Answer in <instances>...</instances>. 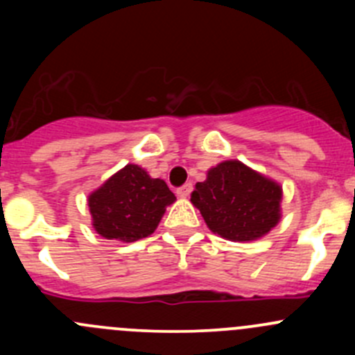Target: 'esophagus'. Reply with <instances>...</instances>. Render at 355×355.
I'll use <instances>...</instances> for the list:
<instances>
[{
  "label": "esophagus",
  "instance_id": "esophagus-1",
  "mask_svg": "<svg viewBox=\"0 0 355 355\" xmlns=\"http://www.w3.org/2000/svg\"><path fill=\"white\" fill-rule=\"evenodd\" d=\"M191 192H192V184H185L178 189L177 194H178V198H189V196H191Z\"/></svg>",
  "mask_w": 355,
  "mask_h": 355
}]
</instances>
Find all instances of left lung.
Listing matches in <instances>:
<instances>
[{"label": "left lung", "instance_id": "8db88e82", "mask_svg": "<svg viewBox=\"0 0 355 355\" xmlns=\"http://www.w3.org/2000/svg\"><path fill=\"white\" fill-rule=\"evenodd\" d=\"M282 198V185L273 178L242 161L227 159L207 170L191 200L213 234L232 242H252L278 225Z\"/></svg>", "mask_w": 355, "mask_h": 355}]
</instances>
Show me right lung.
I'll return each mask as SVG.
<instances>
[{"instance_id":"right-lung-1","label":"right lung","mask_w":355,"mask_h":355,"mask_svg":"<svg viewBox=\"0 0 355 355\" xmlns=\"http://www.w3.org/2000/svg\"><path fill=\"white\" fill-rule=\"evenodd\" d=\"M175 200L164 180L130 163L91 192L87 204L92 227L101 237L135 242L156 230L166 206Z\"/></svg>"}]
</instances>
